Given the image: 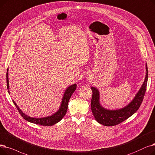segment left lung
Instances as JSON below:
<instances>
[{"mask_svg":"<svg viewBox=\"0 0 155 155\" xmlns=\"http://www.w3.org/2000/svg\"><path fill=\"white\" fill-rule=\"evenodd\" d=\"M146 77L141 87L140 88L133 100L128 105L121 109L110 110L103 107L100 104L99 91L94 87H91L93 92L91 107L92 113L96 120L105 126H116L126 120L136 112L141 105L146 90L148 78V70L147 65H146Z\"/></svg>","mask_w":155,"mask_h":155,"instance_id":"8db88e82","label":"left lung"}]
</instances>
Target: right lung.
Here are the masks:
<instances>
[{
	"label": "right lung",
	"instance_id": "1",
	"mask_svg": "<svg viewBox=\"0 0 155 155\" xmlns=\"http://www.w3.org/2000/svg\"><path fill=\"white\" fill-rule=\"evenodd\" d=\"M7 74H6V80H7V90L9 89V78H8V69H7ZM76 84H74L71 86H70L69 87H68L67 88V90H65L63 98H62V103H61V105L60 108L58 109V111L54 114V115H51V116H48L47 117H43V118H33V117H30L28 115H26V114H25V113H23L21 110L19 109V108L18 107V106L16 105V104L13 100V103L15 105L16 108L18 109L19 113L21 114V115L23 117V118L25 120H26L27 121L31 122L33 124H39V125H41V126H53V125L57 124V122H58L59 121H61L62 118L64 117V116L65 115L66 112H67L68 110V103L71 97L72 94H73V93L74 92V91L76 89ZM9 93V91L8 90Z\"/></svg>",
	"mask_w": 155,
	"mask_h": 155
}]
</instances>
